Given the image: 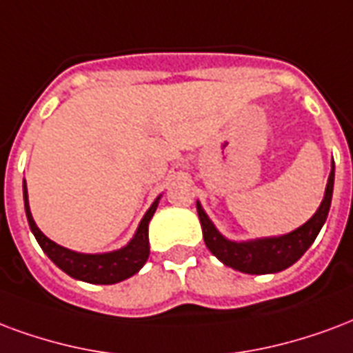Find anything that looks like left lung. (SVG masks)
Returning a JSON list of instances; mask_svg holds the SVG:
<instances>
[{"label":"left lung","mask_w":353,"mask_h":353,"mask_svg":"<svg viewBox=\"0 0 353 353\" xmlns=\"http://www.w3.org/2000/svg\"><path fill=\"white\" fill-rule=\"evenodd\" d=\"M333 183H335V163L331 164V174L325 187V194L320 208L307 223L299 226L290 234L279 237H260L250 241H230L215 228L208 213L203 211L200 202H196L198 216L202 224L203 241L224 265L232 270L249 273V275H265V273H279L286 270L292 263L307 252L310 245L314 243L318 232L322 230L333 198Z\"/></svg>","instance_id":"8db88e82"}]
</instances>
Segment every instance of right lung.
Here are the masks:
<instances>
[{"mask_svg":"<svg viewBox=\"0 0 353 353\" xmlns=\"http://www.w3.org/2000/svg\"><path fill=\"white\" fill-rule=\"evenodd\" d=\"M23 205H26V216L33 232V236L41 245V249L46 252V256L56 263L57 268L65 271L72 279L83 281L91 284H116L129 279L134 273L142 270V265L150 258V237H148V226L161 196L151 203V208L145 211V215L138 224V230L134 237L130 239L123 249L112 250V252H103V254H83V252H74V250L65 249L57 245L52 239L44 236L37 228L30 211V202H28V187L23 179Z\"/></svg>","mask_w":353,"mask_h":353,"instance_id":"right-lung-1","label":"right lung"}]
</instances>
